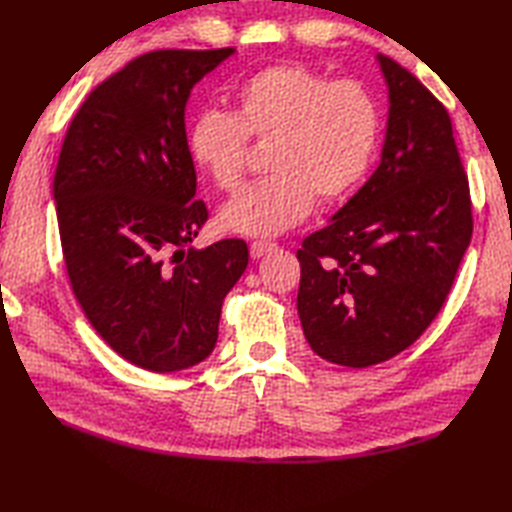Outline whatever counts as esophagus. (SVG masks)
<instances>
[{
  "label": "esophagus",
  "instance_id": "1",
  "mask_svg": "<svg viewBox=\"0 0 512 512\" xmlns=\"http://www.w3.org/2000/svg\"><path fill=\"white\" fill-rule=\"evenodd\" d=\"M276 247L278 245L271 243V241H254L252 245H249V254H252V258L256 260V258H263L269 252H274Z\"/></svg>",
  "mask_w": 512,
  "mask_h": 512
}]
</instances>
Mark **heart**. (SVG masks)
<instances>
[{"mask_svg": "<svg viewBox=\"0 0 512 512\" xmlns=\"http://www.w3.org/2000/svg\"><path fill=\"white\" fill-rule=\"evenodd\" d=\"M381 133L370 89L333 81L302 63L263 67L236 89L234 113L203 111L190 153L223 190L243 181L247 138L269 144V179L238 192L219 212L225 230L276 236L306 219L313 201L335 203L366 177Z\"/></svg>", "mask_w": 512, "mask_h": 512, "instance_id": "b5f03b06", "label": "heart"}]
</instances>
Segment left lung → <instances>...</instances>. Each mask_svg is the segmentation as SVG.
<instances>
[{"label": "left lung", "mask_w": 512, "mask_h": 512, "mask_svg": "<svg viewBox=\"0 0 512 512\" xmlns=\"http://www.w3.org/2000/svg\"><path fill=\"white\" fill-rule=\"evenodd\" d=\"M381 162L298 249V315L322 359L368 368L399 355L445 304L473 232L467 175L447 109L396 61Z\"/></svg>", "instance_id": "8db88e82"}]
</instances>
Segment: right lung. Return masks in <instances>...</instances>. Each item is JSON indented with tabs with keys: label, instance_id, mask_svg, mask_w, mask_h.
Masks as SVG:
<instances>
[{
	"label": "right lung",
	"instance_id": "add662e5",
	"mask_svg": "<svg viewBox=\"0 0 512 512\" xmlns=\"http://www.w3.org/2000/svg\"><path fill=\"white\" fill-rule=\"evenodd\" d=\"M234 48L157 50L102 81L78 109L52 195L72 289L96 333L151 372L214 350L221 306L249 263L241 238L203 249L186 138L192 87Z\"/></svg>",
	"mask_w": 512,
	"mask_h": 512
}]
</instances>
